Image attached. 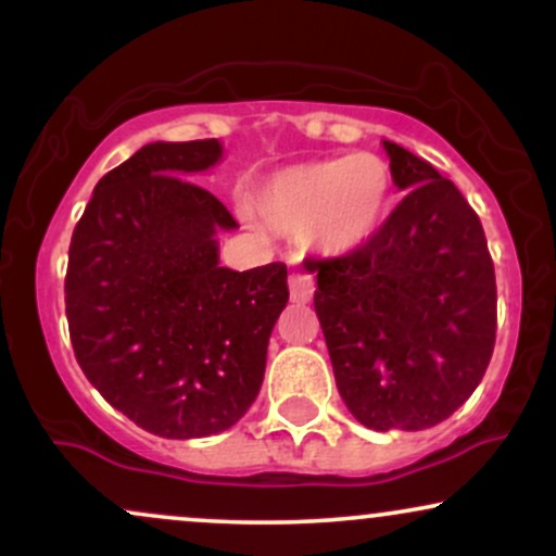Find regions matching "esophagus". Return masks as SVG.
<instances>
[{"label": "esophagus", "instance_id": "34e87169", "mask_svg": "<svg viewBox=\"0 0 556 556\" xmlns=\"http://www.w3.org/2000/svg\"><path fill=\"white\" fill-rule=\"evenodd\" d=\"M314 290H316L314 277H311L308 271H292L290 274V295L295 303H305V300H311Z\"/></svg>", "mask_w": 556, "mask_h": 556}]
</instances>
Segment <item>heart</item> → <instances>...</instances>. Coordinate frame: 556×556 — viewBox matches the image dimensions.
<instances>
[{
    "instance_id": "heart-1",
    "label": "heart",
    "mask_w": 556,
    "mask_h": 556,
    "mask_svg": "<svg viewBox=\"0 0 556 556\" xmlns=\"http://www.w3.org/2000/svg\"><path fill=\"white\" fill-rule=\"evenodd\" d=\"M392 203L384 159L355 154L277 172L258 190V208L287 235H311L329 253H348L379 232Z\"/></svg>"
}]
</instances>
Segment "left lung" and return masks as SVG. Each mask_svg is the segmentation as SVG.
Returning a JSON list of instances; mask_svg holds the SVG:
<instances>
[{"label": "left lung", "mask_w": 556, "mask_h": 556, "mask_svg": "<svg viewBox=\"0 0 556 556\" xmlns=\"http://www.w3.org/2000/svg\"><path fill=\"white\" fill-rule=\"evenodd\" d=\"M384 149L407 195L361 248L311 258L314 305L348 410L374 431H418L450 418L486 374L494 261L455 182L392 140Z\"/></svg>", "instance_id": "left-lung-1"}]
</instances>
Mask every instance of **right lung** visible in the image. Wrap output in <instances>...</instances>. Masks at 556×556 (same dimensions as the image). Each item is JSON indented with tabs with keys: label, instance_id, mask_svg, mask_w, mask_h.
Segmentation results:
<instances>
[{
	"label": "right lung",
	"instance_id": "add662e5",
	"mask_svg": "<svg viewBox=\"0 0 556 556\" xmlns=\"http://www.w3.org/2000/svg\"><path fill=\"white\" fill-rule=\"evenodd\" d=\"M216 138L149 143L106 172L70 240L65 314L101 397L164 439L212 437L256 400L287 266H219L238 222L185 180L214 167Z\"/></svg>",
	"mask_w": 556,
	"mask_h": 556
}]
</instances>
